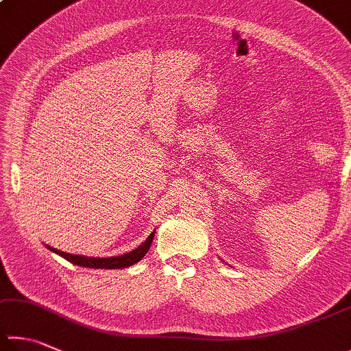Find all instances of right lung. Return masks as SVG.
<instances>
[{
	"label": "right lung",
	"instance_id": "add662e5",
	"mask_svg": "<svg viewBox=\"0 0 351 351\" xmlns=\"http://www.w3.org/2000/svg\"><path fill=\"white\" fill-rule=\"evenodd\" d=\"M154 234H156V230L147 238V241H143L141 246H138L134 250H131V252L125 254V255H119V256H110V258H95V256H82V255L65 254V252H61V250H58L55 247H50V246H47V249H50L51 252L61 255L67 261H70L73 264H77V266H82V267H90V269H122V267H130L131 264H134V263L142 260V258L145 256V254H147L148 250H149L151 243H153Z\"/></svg>",
	"mask_w": 351,
	"mask_h": 351
}]
</instances>
